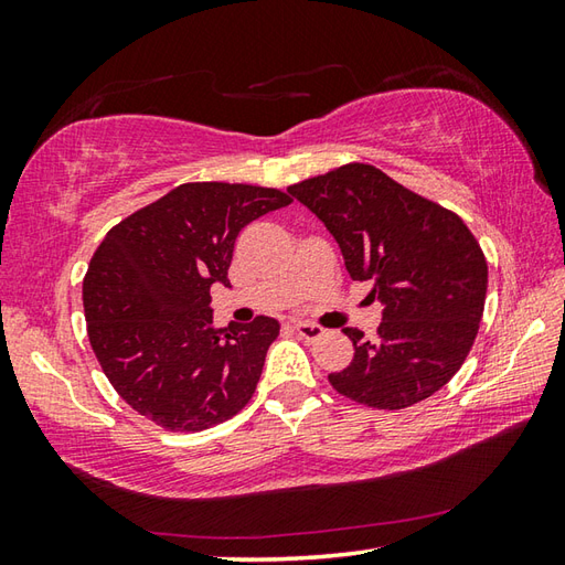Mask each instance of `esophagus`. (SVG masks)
<instances>
[{"instance_id": "esophagus-1", "label": "esophagus", "mask_w": 565, "mask_h": 565, "mask_svg": "<svg viewBox=\"0 0 565 565\" xmlns=\"http://www.w3.org/2000/svg\"><path fill=\"white\" fill-rule=\"evenodd\" d=\"M294 330H296L298 338H303V340H308V342L320 340L322 332H326L320 326H313V322H296Z\"/></svg>"}]
</instances>
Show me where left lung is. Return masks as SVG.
I'll list each match as a JSON object with an SVG mask.
<instances>
[{
    "label": "left lung",
    "instance_id": "8db88e82",
    "mask_svg": "<svg viewBox=\"0 0 565 565\" xmlns=\"http://www.w3.org/2000/svg\"><path fill=\"white\" fill-rule=\"evenodd\" d=\"M338 239L344 267L381 301L379 338L344 328L352 364L334 391L403 411L447 386L481 326L488 264L459 215L393 182L374 164H344L289 186Z\"/></svg>",
    "mask_w": 565,
    "mask_h": 565
}]
</instances>
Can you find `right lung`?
Instances as JSON below:
<instances>
[{
  "mask_svg": "<svg viewBox=\"0 0 565 565\" xmlns=\"http://www.w3.org/2000/svg\"><path fill=\"white\" fill-rule=\"evenodd\" d=\"M279 189L179 184L111 227L82 284L92 350L116 393L172 431L237 415L262 376L279 320L215 328L211 286H231L237 233L289 206Z\"/></svg>",
  "mask_w": 565,
  "mask_h": 565,
  "instance_id": "1",
  "label": "right lung"
}]
</instances>
